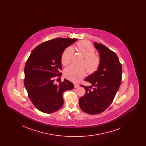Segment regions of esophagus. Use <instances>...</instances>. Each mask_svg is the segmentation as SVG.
I'll list each match as a JSON object with an SVG mask.
<instances>
[{
	"instance_id": "esophagus-1",
	"label": "esophagus",
	"mask_w": 146,
	"mask_h": 146,
	"mask_svg": "<svg viewBox=\"0 0 146 146\" xmlns=\"http://www.w3.org/2000/svg\"><path fill=\"white\" fill-rule=\"evenodd\" d=\"M79 85L78 84L75 83L74 84V88H78V87H79Z\"/></svg>"
}]
</instances>
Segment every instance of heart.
Masks as SVG:
<instances>
[{
	"mask_svg": "<svg viewBox=\"0 0 146 146\" xmlns=\"http://www.w3.org/2000/svg\"><path fill=\"white\" fill-rule=\"evenodd\" d=\"M78 52L84 58L83 65L90 74L95 73L99 69L101 64V58L95 54L96 50L90 42L83 41L78 42L76 45ZM74 54V49L70 46L65 49L61 57V62L63 65L67 66L72 61ZM84 67H78L71 65L64 70V76L70 80L77 82L86 76V72Z\"/></svg>",
	"mask_w": 146,
	"mask_h": 146,
	"instance_id": "b5f03b06",
	"label": "heart"
}]
</instances>
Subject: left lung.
<instances>
[{"label":"left lung","mask_w":146,"mask_h":146,"mask_svg":"<svg viewBox=\"0 0 146 146\" xmlns=\"http://www.w3.org/2000/svg\"><path fill=\"white\" fill-rule=\"evenodd\" d=\"M94 45L101 58V64L95 73L85 80L95 88L82 85L85 94L81 97L79 104L83 111L97 114L104 111L112 103L121 82L122 67L116 54L104 45L95 42Z\"/></svg>","instance_id":"left-lung-1"}]
</instances>
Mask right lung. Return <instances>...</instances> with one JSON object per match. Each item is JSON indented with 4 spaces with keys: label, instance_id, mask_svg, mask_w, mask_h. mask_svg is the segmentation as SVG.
<instances>
[{
    "label": "right lung",
    "instance_id": "1",
    "mask_svg": "<svg viewBox=\"0 0 146 146\" xmlns=\"http://www.w3.org/2000/svg\"><path fill=\"white\" fill-rule=\"evenodd\" d=\"M76 39L56 38L44 42L32 50L25 67L24 84L28 97L35 107L45 113L59 110L64 103L63 92L74 88L73 84L64 79L55 84V77L62 74L61 57L67 47Z\"/></svg>",
    "mask_w": 146,
    "mask_h": 146
}]
</instances>
